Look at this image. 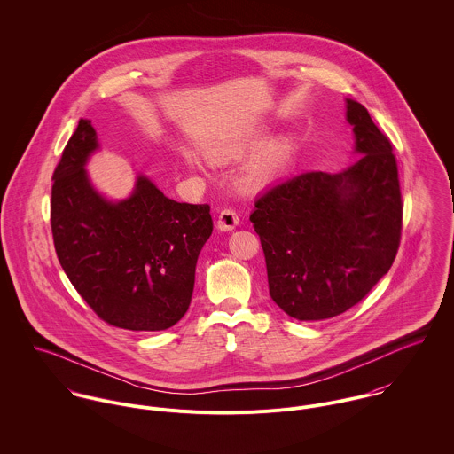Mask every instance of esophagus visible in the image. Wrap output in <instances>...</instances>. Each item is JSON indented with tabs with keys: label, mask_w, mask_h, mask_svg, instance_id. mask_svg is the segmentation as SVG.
<instances>
[{
	"label": "esophagus",
	"mask_w": 454,
	"mask_h": 454,
	"mask_svg": "<svg viewBox=\"0 0 454 454\" xmlns=\"http://www.w3.org/2000/svg\"><path fill=\"white\" fill-rule=\"evenodd\" d=\"M239 223V215L236 213L234 207H223L220 213H218V220H216V225L220 231H232L236 229Z\"/></svg>",
	"instance_id": "1"
}]
</instances>
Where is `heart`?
I'll return each instance as SVG.
<instances>
[{
    "mask_svg": "<svg viewBox=\"0 0 454 454\" xmlns=\"http://www.w3.org/2000/svg\"><path fill=\"white\" fill-rule=\"evenodd\" d=\"M254 141H243L239 145L227 148V152H231V153L243 152ZM290 155H292V145L288 139L270 141L248 166V169H247L248 180L252 184H260V182H265V180L276 176L278 173H281L285 169V166L290 160Z\"/></svg>",
    "mask_w": 454,
    "mask_h": 454,
    "instance_id": "obj_1",
    "label": "heart"
}]
</instances>
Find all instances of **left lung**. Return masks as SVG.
Masks as SVG:
<instances>
[{
	"mask_svg": "<svg viewBox=\"0 0 454 454\" xmlns=\"http://www.w3.org/2000/svg\"><path fill=\"white\" fill-rule=\"evenodd\" d=\"M360 160L337 175L306 171L255 200L250 220L265 257L269 294L292 318L317 322L358 304L387 274L403 204L388 136L348 99Z\"/></svg>",
	"mask_w": 454,
	"mask_h": 454,
	"instance_id": "1",
	"label": "left lung"
}]
</instances>
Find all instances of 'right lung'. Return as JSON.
Wrapping results in <instances>:
<instances>
[{"mask_svg":"<svg viewBox=\"0 0 454 454\" xmlns=\"http://www.w3.org/2000/svg\"><path fill=\"white\" fill-rule=\"evenodd\" d=\"M96 148V130L82 119L52 176L58 259L103 322L137 332L166 330L191 306L197 257L213 232L209 204L168 199L145 176L129 199L108 202L83 169Z\"/></svg>","mask_w":454,"mask_h":454,"instance_id":"add662e5","label":"right lung"}]
</instances>
